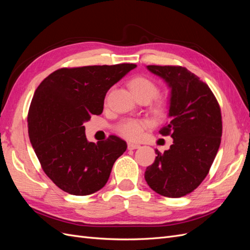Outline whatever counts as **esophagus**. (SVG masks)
<instances>
[{
	"label": "esophagus",
	"instance_id": "1",
	"mask_svg": "<svg viewBox=\"0 0 250 250\" xmlns=\"http://www.w3.org/2000/svg\"><path fill=\"white\" fill-rule=\"evenodd\" d=\"M140 147H141V145L137 143H128L127 144V148L129 150H134V149H138Z\"/></svg>",
	"mask_w": 250,
	"mask_h": 250
}]
</instances>
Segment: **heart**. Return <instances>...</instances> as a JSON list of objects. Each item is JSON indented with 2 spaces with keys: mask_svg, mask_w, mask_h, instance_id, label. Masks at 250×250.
Wrapping results in <instances>:
<instances>
[{
  "mask_svg": "<svg viewBox=\"0 0 250 250\" xmlns=\"http://www.w3.org/2000/svg\"><path fill=\"white\" fill-rule=\"evenodd\" d=\"M128 87L133 96L138 99H147L150 101L158 92L156 83L146 76H135L128 81ZM163 107V101L156 100L154 104L155 110H161ZM148 123L140 120H127L121 123L119 131L124 137L130 140H138L142 137L143 131L147 127Z\"/></svg>",
  "mask_w": 250,
  "mask_h": 250,
  "instance_id": "1",
  "label": "heart"
}]
</instances>
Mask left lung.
<instances>
[{
  "label": "left lung",
  "mask_w": 250,
  "mask_h": 250,
  "mask_svg": "<svg viewBox=\"0 0 250 250\" xmlns=\"http://www.w3.org/2000/svg\"><path fill=\"white\" fill-rule=\"evenodd\" d=\"M170 88L168 123L160 130L171 135L169 150L147 167L145 179L157 194L178 198L206 178L222 135L221 111L207 83L183 66L147 65Z\"/></svg>",
  "instance_id": "8db88e82"
}]
</instances>
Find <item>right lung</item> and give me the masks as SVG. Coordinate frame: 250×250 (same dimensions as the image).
<instances>
[{"label":"right lung","mask_w":250,"mask_h":250,"mask_svg":"<svg viewBox=\"0 0 250 250\" xmlns=\"http://www.w3.org/2000/svg\"><path fill=\"white\" fill-rule=\"evenodd\" d=\"M135 66L63 67L36 88L28 112L29 139L42 170L62 191L85 196L106 185L127 144L116 135L88 142L83 124L101 115L108 89Z\"/></svg>","instance_id":"add662e5"}]
</instances>
